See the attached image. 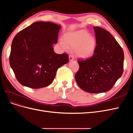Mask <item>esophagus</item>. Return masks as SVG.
<instances>
[{"label": "esophagus", "instance_id": "obj_1", "mask_svg": "<svg viewBox=\"0 0 133 133\" xmlns=\"http://www.w3.org/2000/svg\"><path fill=\"white\" fill-rule=\"evenodd\" d=\"M69 60L70 62H71L73 61V60H74V57L72 55H70L69 56Z\"/></svg>", "mask_w": 133, "mask_h": 133}]
</instances>
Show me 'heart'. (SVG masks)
<instances>
[{
	"label": "heart",
	"mask_w": 133,
	"mask_h": 133,
	"mask_svg": "<svg viewBox=\"0 0 133 133\" xmlns=\"http://www.w3.org/2000/svg\"><path fill=\"white\" fill-rule=\"evenodd\" d=\"M59 44L64 49H74L76 57L85 59L94 53L96 41L95 37L89 35L87 31L80 30L65 34L64 39L59 40Z\"/></svg>",
	"instance_id": "1"
}]
</instances>
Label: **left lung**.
Listing matches in <instances>:
<instances>
[{"label":"left lung","mask_w":133,"mask_h":133,"mask_svg":"<svg viewBox=\"0 0 133 133\" xmlns=\"http://www.w3.org/2000/svg\"><path fill=\"white\" fill-rule=\"evenodd\" d=\"M96 46L94 55L78 60L76 82L83 90L100 93L110 90L123 72L124 55L112 35L102 28L94 26Z\"/></svg>","instance_id":"8db88e82"}]
</instances>
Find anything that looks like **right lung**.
I'll list each match as a JSON object with an SVG mask.
<instances>
[{
	"instance_id": "1",
	"label": "right lung",
	"mask_w": 133,
	"mask_h": 133,
	"mask_svg": "<svg viewBox=\"0 0 133 133\" xmlns=\"http://www.w3.org/2000/svg\"><path fill=\"white\" fill-rule=\"evenodd\" d=\"M60 29L53 23L38 22L15 36L9 63L22 85L33 89L49 85L58 68L69 62L68 54L54 51Z\"/></svg>"
}]
</instances>
